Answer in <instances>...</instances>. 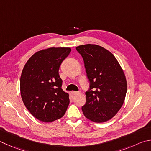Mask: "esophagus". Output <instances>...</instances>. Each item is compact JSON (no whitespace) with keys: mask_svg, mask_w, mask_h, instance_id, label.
Wrapping results in <instances>:
<instances>
[{"mask_svg":"<svg viewBox=\"0 0 151 151\" xmlns=\"http://www.w3.org/2000/svg\"><path fill=\"white\" fill-rule=\"evenodd\" d=\"M80 93V92H77V91H72L71 92V94H72L73 95H76V94H78Z\"/></svg>","mask_w":151,"mask_h":151,"instance_id":"obj_1","label":"esophagus"}]
</instances>
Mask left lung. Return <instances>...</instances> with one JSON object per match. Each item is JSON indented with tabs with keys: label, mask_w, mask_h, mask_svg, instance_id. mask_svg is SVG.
I'll return each mask as SVG.
<instances>
[{
	"label": "left lung",
	"mask_w": 151,
	"mask_h": 151,
	"mask_svg": "<svg viewBox=\"0 0 151 151\" xmlns=\"http://www.w3.org/2000/svg\"><path fill=\"white\" fill-rule=\"evenodd\" d=\"M76 49L83 57L90 83L82 110L91 121L105 122L118 112L124 102L125 75L114 55L101 46L87 44Z\"/></svg>",
	"instance_id": "8db88e82"
}]
</instances>
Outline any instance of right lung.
<instances>
[{
  "label": "right lung",
  "instance_id": "right-lung-1",
  "mask_svg": "<svg viewBox=\"0 0 151 151\" xmlns=\"http://www.w3.org/2000/svg\"><path fill=\"white\" fill-rule=\"evenodd\" d=\"M69 47H51L37 51L24 66L20 77V92L26 108L35 118L51 122L61 118L69 104L62 90L59 75L62 62L70 54Z\"/></svg>",
  "mask_w": 151,
  "mask_h": 151
}]
</instances>
